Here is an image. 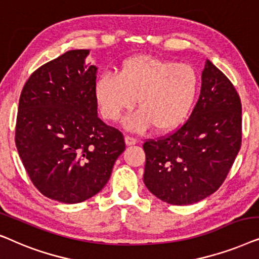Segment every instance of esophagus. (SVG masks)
Returning a JSON list of instances; mask_svg holds the SVG:
<instances>
[{"label":"esophagus","mask_w":259,"mask_h":259,"mask_svg":"<svg viewBox=\"0 0 259 259\" xmlns=\"http://www.w3.org/2000/svg\"><path fill=\"white\" fill-rule=\"evenodd\" d=\"M125 143L127 144V146H133V144L139 143V139H136V137H133L130 135H126L125 136Z\"/></svg>","instance_id":"esophagus-1"}]
</instances>
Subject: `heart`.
<instances>
[{
    "label": "heart",
    "mask_w": 259,
    "mask_h": 259,
    "mask_svg": "<svg viewBox=\"0 0 259 259\" xmlns=\"http://www.w3.org/2000/svg\"><path fill=\"white\" fill-rule=\"evenodd\" d=\"M200 90L198 72L189 64L154 57H134L116 74H102L95 82V98L104 118L118 120L133 108L127 125L170 132L187 119Z\"/></svg>",
    "instance_id": "heart-1"
}]
</instances>
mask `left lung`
I'll use <instances>...</instances> for the list:
<instances>
[{"mask_svg":"<svg viewBox=\"0 0 259 259\" xmlns=\"http://www.w3.org/2000/svg\"><path fill=\"white\" fill-rule=\"evenodd\" d=\"M189 118L167 136L147 140L143 181L162 201L191 205L214 193L242 146V103L230 79L207 61Z\"/></svg>","mask_w":259,"mask_h":259,"instance_id":"obj_1","label":"left lung"}]
</instances>
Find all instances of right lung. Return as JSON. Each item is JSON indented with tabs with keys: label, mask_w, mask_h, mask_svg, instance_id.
<instances>
[{
	"label": "right lung",
	"mask_w": 259,
	"mask_h": 259,
	"mask_svg": "<svg viewBox=\"0 0 259 259\" xmlns=\"http://www.w3.org/2000/svg\"><path fill=\"white\" fill-rule=\"evenodd\" d=\"M88 50H73L37 68L23 86L15 143L41 194L78 204L106 185L125 149L123 134L97 116V67Z\"/></svg>",
	"instance_id": "obj_1"
}]
</instances>
